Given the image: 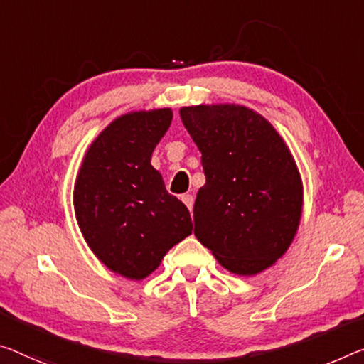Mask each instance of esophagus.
I'll return each instance as SVG.
<instances>
[{
    "instance_id": "34e87169",
    "label": "esophagus",
    "mask_w": 364,
    "mask_h": 364,
    "mask_svg": "<svg viewBox=\"0 0 364 364\" xmlns=\"http://www.w3.org/2000/svg\"><path fill=\"white\" fill-rule=\"evenodd\" d=\"M182 201L183 203L187 205V208L192 211V208H193V201H195V198H193V195H190V193H186V195H182Z\"/></svg>"
}]
</instances>
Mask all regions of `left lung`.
Segmentation results:
<instances>
[{
	"label": "left lung",
	"mask_w": 364,
	"mask_h": 364,
	"mask_svg": "<svg viewBox=\"0 0 364 364\" xmlns=\"http://www.w3.org/2000/svg\"><path fill=\"white\" fill-rule=\"evenodd\" d=\"M206 177L193 205L195 236L220 264L255 275L275 264L299 225L303 186L287 144L242 105L181 109Z\"/></svg>",
	"instance_id": "obj_1"
}]
</instances>
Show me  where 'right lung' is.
I'll use <instances>...</instances> for the list:
<instances>
[{
    "label": "right lung",
    "mask_w": 364,
    "mask_h": 364,
    "mask_svg": "<svg viewBox=\"0 0 364 364\" xmlns=\"http://www.w3.org/2000/svg\"><path fill=\"white\" fill-rule=\"evenodd\" d=\"M171 109L127 114L87 149L75 211L89 247L112 272L141 279L192 234L190 211L166 190L151 154L171 127Z\"/></svg>",
    "instance_id": "obj_1"
}]
</instances>
